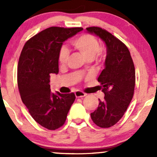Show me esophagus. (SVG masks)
I'll return each mask as SVG.
<instances>
[{
	"label": "esophagus",
	"instance_id": "34e87169",
	"mask_svg": "<svg viewBox=\"0 0 157 157\" xmlns=\"http://www.w3.org/2000/svg\"><path fill=\"white\" fill-rule=\"evenodd\" d=\"M75 96L77 98H80V97H84L86 96V93H83L81 91H76L75 92Z\"/></svg>",
	"mask_w": 157,
	"mask_h": 157
}]
</instances>
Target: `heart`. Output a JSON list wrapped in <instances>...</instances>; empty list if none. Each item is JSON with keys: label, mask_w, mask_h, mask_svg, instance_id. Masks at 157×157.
Wrapping results in <instances>:
<instances>
[{"label": "heart", "mask_w": 157, "mask_h": 157, "mask_svg": "<svg viewBox=\"0 0 157 157\" xmlns=\"http://www.w3.org/2000/svg\"><path fill=\"white\" fill-rule=\"evenodd\" d=\"M71 44L76 49L81 52L82 55L87 60H93L95 56H99V41L94 36L89 33L80 35L71 41ZM69 57V52L65 47H61L58 52V62L61 65L67 63Z\"/></svg>", "instance_id": "heart-1"}]
</instances>
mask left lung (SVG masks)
I'll return each mask as SVG.
<instances>
[{
  "label": "left lung",
  "instance_id": "left-lung-1",
  "mask_svg": "<svg viewBox=\"0 0 157 157\" xmlns=\"http://www.w3.org/2000/svg\"><path fill=\"white\" fill-rule=\"evenodd\" d=\"M86 29L99 36L107 49L105 67L98 77L105 98L90 115L97 126L110 128L122 118L134 96V64L128 47L112 33L98 26Z\"/></svg>",
  "mask_w": 157,
  "mask_h": 157
}]
</instances>
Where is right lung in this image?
I'll use <instances>...</instances> for the list:
<instances>
[{"instance_id": "add662e5", "label": "right lung", "mask_w": 157, "mask_h": 157, "mask_svg": "<svg viewBox=\"0 0 157 157\" xmlns=\"http://www.w3.org/2000/svg\"><path fill=\"white\" fill-rule=\"evenodd\" d=\"M82 27L52 26L29 39L19 58L17 84L22 101L33 119L48 130L65 123L76 96L74 93H52L50 75L58 73V52L62 43Z\"/></svg>"}]
</instances>
